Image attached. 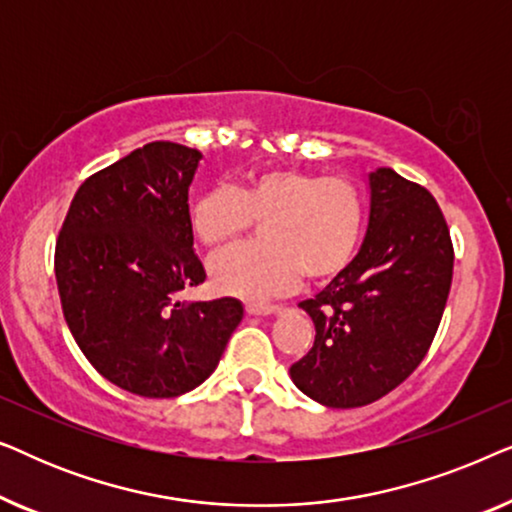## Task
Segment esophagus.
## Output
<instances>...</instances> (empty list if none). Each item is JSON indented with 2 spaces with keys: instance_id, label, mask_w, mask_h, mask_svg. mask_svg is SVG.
<instances>
[{
  "instance_id": "esophagus-1",
  "label": "esophagus",
  "mask_w": 512,
  "mask_h": 512,
  "mask_svg": "<svg viewBox=\"0 0 512 512\" xmlns=\"http://www.w3.org/2000/svg\"><path fill=\"white\" fill-rule=\"evenodd\" d=\"M247 312L254 314V317H268V314H282V307L279 305H256L249 303Z\"/></svg>"
}]
</instances>
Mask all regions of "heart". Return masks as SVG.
Wrapping results in <instances>:
<instances>
[{"label": "heart", "instance_id": "obj_1", "mask_svg": "<svg viewBox=\"0 0 512 512\" xmlns=\"http://www.w3.org/2000/svg\"><path fill=\"white\" fill-rule=\"evenodd\" d=\"M368 202L354 179L272 165L249 172L237 191L214 186L188 209V221L209 249L226 247L263 223L265 244L223 251L209 265L212 286L249 303L284 296L300 277L326 282L359 251Z\"/></svg>", "mask_w": 512, "mask_h": 512}]
</instances>
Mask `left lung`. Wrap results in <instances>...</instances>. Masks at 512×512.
Masks as SVG:
<instances>
[{
  "label": "left lung",
  "instance_id": "8db88e82",
  "mask_svg": "<svg viewBox=\"0 0 512 512\" xmlns=\"http://www.w3.org/2000/svg\"><path fill=\"white\" fill-rule=\"evenodd\" d=\"M452 268L450 228L436 198L391 167L370 174L361 251L300 303L317 335L291 366L293 384L328 408H361L394 391L436 338Z\"/></svg>",
  "mask_w": 512,
  "mask_h": 512
}]
</instances>
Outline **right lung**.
Wrapping results in <instances>:
<instances>
[{"label":"right lung","instance_id":"1","mask_svg":"<svg viewBox=\"0 0 512 512\" xmlns=\"http://www.w3.org/2000/svg\"><path fill=\"white\" fill-rule=\"evenodd\" d=\"M200 151L151 142L90 174L55 242L62 314L93 368L144 398L207 380L242 321L235 298L184 303L207 279L188 221Z\"/></svg>","mask_w":512,"mask_h":512}]
</instances>
